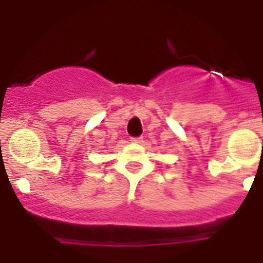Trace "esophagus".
I'll return each mask as SVG.
<instances>
[{
  "mask_svg": "<svg viewBox=\"0 0 263 263\" xmlns=\"http://www.w3.org/2000/svg\"><path fill=\"white\" fill-rule=\"evenodd\" d=\"M132 141H133L134 143H141L143 141L142 137H138V138H132Z\"/></svg>",
  "mask_w": 263,
  "mask_h": 263,
  "instance_id": "1",
  "label": "esophagus"
}]
</instances>
